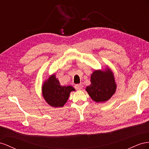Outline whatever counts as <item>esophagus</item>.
<instances>
[{"instance_id": "obj_1", "label": "esophagus", "mask_w": 149, "mask_h": 149, "mask_svg": "<svg viewBox=\"0 0 149 149\" xmlns=\"http://www.w3.org/2000/svg\"><path fill=\"white\" fill-rule=\"evenodd\" d=\"M75 89H77V90H81L83 87V86L82 84H76L75 85Z\"/></svg>"}]
</instances>
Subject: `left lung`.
Instances as JSON below:
<instances>
[{
	"label": "left lung",
	"mask_w": 149,
	"mask_h": 149,
	"mask_svg": "<svg viewBox=\"0 0 149 149\" xmlns=\"http://www.w3.org/2000/svg\"><path fill=\"white\" fill-rule=\"evenodd\" d=\"M90 86L86 90L91 99L97 103L109 100L116 91L117 84L114 75L109 67L105 70H95L91 76Z\"/></svg>",
	"instance_id": "8db88e82"
}]
</instances>
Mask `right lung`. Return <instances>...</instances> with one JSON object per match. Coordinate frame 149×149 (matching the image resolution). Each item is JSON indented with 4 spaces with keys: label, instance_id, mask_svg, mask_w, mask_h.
<instances>
[{
    "label": "right lung",
    "instance_id": "right-lung-1",
    "mask_svg": "<svg viewBox=\"0 0 149 149\" xmlns=\"http://www.w3.org/2000/svg\"><path fill=\"white\" fill-rule=\"evenodd\" d=\"M75 91L70 86H62L54 74L46 79L42 86V95L45 102L52 107H62L69 99L70 93Z\"/></svg>",
    "mask_w": 149,
    "mask_h": 149
}]
</instances>
